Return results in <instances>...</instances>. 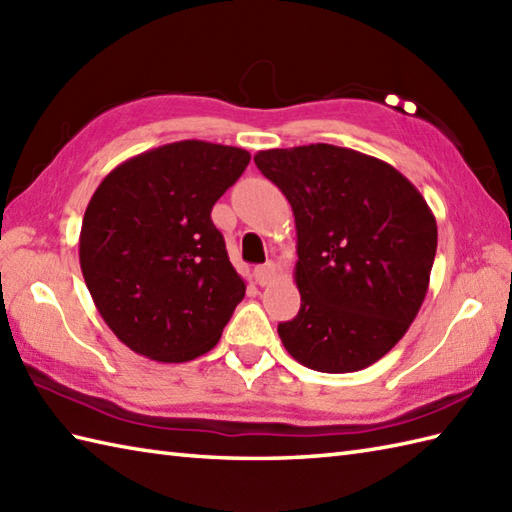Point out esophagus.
Returning a JSON list of instances; mask_svg holds the SVG:
<instances>
[{
	"instance_id": "obj_1",
	"label": "esophagus",
	"mask_w": 512,
	"mask_h": 512,
	"mask_svg": "<svg viewBox=\"0 0 512 512\" xmlns=\"http://www.w3.org/2000/svg\"><path fill=\"white\" fill-rule=\"evenodd\" d=\"M275 275H277V268H275L273 262H268L264 266H257L255 268V281H257L259 286H268L270 281L275 279Z\"/></svg>"
}]
</instances>
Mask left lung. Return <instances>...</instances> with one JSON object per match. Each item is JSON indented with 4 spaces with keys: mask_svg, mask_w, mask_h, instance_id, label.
<instances>
[{
    "mask_svg": "<svg viewBox=\"0 0 512 512\" xmlns=\"http://www.w3.org/2000/svg\"><path fill=\"white\" fill-rule=\"evenodd\" d=\"M257 169L292 206L297 317L279 323L288 354L347 374L383 358L429 290L438 226L420 191L387 162L334 145L268 149Z\"/></svg>",
    "mask_w": 512,
    "mask_h": 512,
    "instance_id": "obj_1",
    "label": "left lung"
}]
</instances>
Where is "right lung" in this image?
Listing matches in <instances>:
<instances>
[{"label": "right lung", "mask_w": 512, "mask_h": 512, "mask_svg": "<svg viewBox=\"0 0 512 512\" xmlns=\"http://www.w3.org/2000/svg\"><path fill=\"white\" fill-rule=\"evenodd\" d=\"M248 162L246 149L180 140L125 160L94 191L79 237L81 273L129 350L184 363L220 341L246 284L211 209Z\"/></svg>", "instance_id": "add662e5"}]
</instances>
